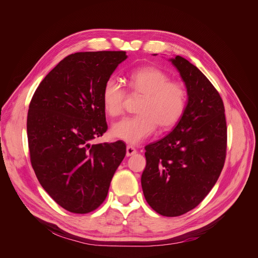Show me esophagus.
<instances>
[{
  "instance_id": "1",
  "label": "esophagus",
  "mask_w": 258,
  "mask_h": 258,
  "mask_svg": "<svg viewBox=\"0 0 258 258\" xmlns=\"http://www.w3.org/2000/svg\"><path fill=\"white\" fill-rule=\"evenodd\" d=\"M136 154H137V150H136V148H135L134 146L128 145L127 148H126V155H127V157H130V156H134V155H136Z\"/></svg>"
}]
</instances>
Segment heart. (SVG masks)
<instances>
[{
    "label": "heart",
    "mask_w": 258,
    "mask_h": 258,
    "mask_svg": "<svg viewBox=\"0 0 258 258\" xmlns=\"http://www.w3.org/2000/svg\"><path fill=\"white\" fill-rule=\"evenodd\" d=\"M129 89L143 96L139 104V115L126 117L112 127V135L129 144H139L151 137L159 127L167 130L181 120L188 101L186 86L156 67H143L128 75ZM104 111L111 116L121 115L127 100V91L119 82L108 79L101 93Z\"/></svg>",
    "instance_id": "1"
}]
</instances>
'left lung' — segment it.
Wrapping results in <instances>:
<instances>
[{"instance_id": "obj_1", "label": "left lung", "mask_w": 258, "mask_h": 258, "mask_svg": "<svg viewBox=\"0 0 258 258\" xmlns=\"http://www.w3.org/2000/svg\"><path fill=\"white\" fill-rule=\"evenodd\" d=\"M184 81L188 101L168 136L145 146L141 184L147 204L163 216L196 208L223 170L227 126L220 93L200 70L181 56L170 59Z\"/></svg>"}]
</instances>
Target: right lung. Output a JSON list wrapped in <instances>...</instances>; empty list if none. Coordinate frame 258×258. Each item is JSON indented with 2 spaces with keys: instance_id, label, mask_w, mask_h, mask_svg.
I'll return each instance as SVG.
<instances>
[{
  "instance_id": "1",
  "label": "right lung",
  "mask_w": 258,
  "mask_h": 258,
  "mask_svg": "<svg viewBox=\"0 0 258 258\" xmlns=\"http://www.w3.org/2000/svg\"><path fill=\"white\" fill-rule=\"evenodd\" d=\"M126 51L75 52L61 60L31 100L27 134L38 182L69 212L85 214L107 196L126 144H90L107 130L103 85Z\"/></svg>"
}]
</instances>
